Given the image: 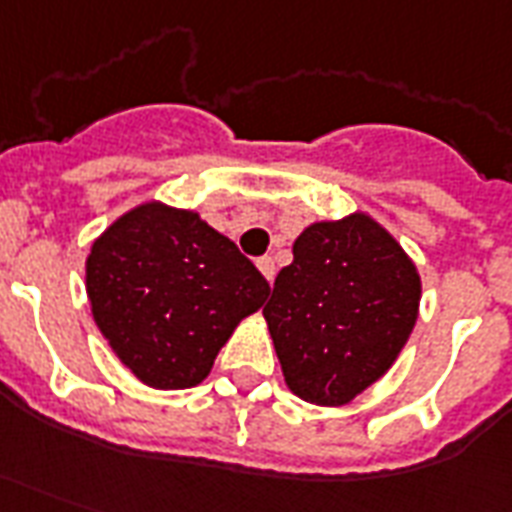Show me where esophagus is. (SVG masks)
Instances as JSON below:
<instances>
[{
  "label": "esophagus",
  "instance_id": "obj_1",
  "mask_svg": "<svg viewBox=\"0 0 512 512\" xmlns=\"http://www.w3.org/2000/svg\"><path fill=\"white\" fill-rule=\"evenodd\" d=\"M257 268L263 271V276H266L268 282H274V274H276V266H274V257H260L257 260Z\"/></svg>",
  "mask_w": 512,
  "mask_h": 512
}]
</instances>
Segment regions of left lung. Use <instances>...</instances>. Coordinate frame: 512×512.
I'll return each instance as SVG.
<instances>
[{
  "label": "left lung",
  "instance_id": "1",
  "mask_svg": "<svg viewBox=\"0 0 512 512\" xmlns=\"http://www.w3.org/2000/svg\"><path fill=\"white\" fill-rule=\"evenodd\" d=\"M418 301V271L374 219L306 227L263 306L290 391L325 407L355 399L391 369Z\"/></svg>",
  "mask_w": 512,
  "mask_h": 512
}]
</instances>
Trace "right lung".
<instances>
[{
	"instance_id": "obj_1",
	"label": "right lung",
	"mask_w": 512,
	"mask_h": 512,
	"mask_svg": "<svg viewBox=\"0 0 512 512\" xmlns=\"http://www.w3.org/2000/svg\"><path fill=\"white\" fill-rule=\"evenodd\" d=\"M94 323L151 388H192L246 314L266 276L198 214L146 203L116 219L86 260Z\"/></svg>"
}]
</instances>
